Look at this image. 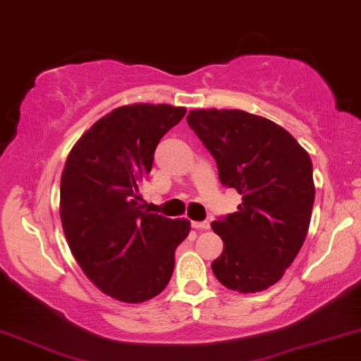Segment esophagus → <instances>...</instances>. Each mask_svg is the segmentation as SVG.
<instances>
[{
    "mask_svg": "<svg viewBox=\"0 0 361 361\" xmlns=\"http://www.w3.org/2000/svg\"><path fill=\"white\" fill-rule=\"evenodd\" d=\"M191 226H193L195 229H209L208 221H193Z\"/></svg>",
    "mask_w": 361,
    "mask_h": 361,
    "instance_id": "esophagus-1",
    "label": "esophagus"
}]
</instances>
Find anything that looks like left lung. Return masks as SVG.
Segmentation results:
<instances>
[{"mask_svg": "<svg viewBox=\"0 0 361 361\" xmlns=\"http://www.w3.org/2000/svg\"><path fill=\"white\" fill-rule=\"evenodd\" d=\"M190 128L218 165L221 185L243 196L211 223L224 249L211 267L231 290L254 294L284 276L309 231L312 160L281 125L244 110H190Z\"/></svg>", "mask_w": 361, "mask_h": 361, "instance_id": "obj_1", "label": "left lung"}]
</instances>
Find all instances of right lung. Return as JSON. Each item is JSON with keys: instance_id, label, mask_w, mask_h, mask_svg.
Masks as SVG:
<instances>
[{"instance_id": "obj_1", "label": "right lung", "mask_w": 361, "mask_h": 361, "mask_svg": "<svg viewBox=\"0 0 361 361\" xmlns=\"http://www.w3.org/2000/svg\"><path fill=\"white\" fill-rule=\"evenodd\" d=\"M185 107L123 105L97 120L72 148L61 176V221L85 276L104 294L140 304L160 294L190 221L143 209L140 185L161 137Z\"/></svg>"}]
</instances>
